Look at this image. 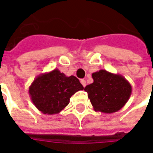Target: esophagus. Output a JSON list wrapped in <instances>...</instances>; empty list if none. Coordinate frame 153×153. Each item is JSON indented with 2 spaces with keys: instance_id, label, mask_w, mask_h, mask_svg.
I'll list each match as a JSON object with an SVG mask.
<instances>
[{
  "instance_id": "obj_1",
  "label": "esophagus",
  "mask_w": 153,
  "mask_h": 153,
  "mask_svg": "<svg viewBox=\"0 0 153 153\" xmlns=\"http://www.w3.org/2000/svg\"><path fill=\"white\" fill-rule=\"evenodd\" d=\"M80 82H81V83H82V85H83V87L86 86V81L84 79H81L80 80Z\"/></svg>"
}]
</instances>
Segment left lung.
Here are the masks:
<instances>
[{"label":"left lung","mask_w":153,"mask_h":153,"mask_svg":"<svg viewBox=\"0 0 153 153\" xmlns=\"http://www.w3.org/2000/svg\"><path fill=\"white\" fill-rule=\"evenodd\" d=\"M93 83L84 88L95 111L114 113L125 106L132 93L130 83L120 74L101 70L93 73Z\"/></svg>","instance_id":"1"}]
</instances>
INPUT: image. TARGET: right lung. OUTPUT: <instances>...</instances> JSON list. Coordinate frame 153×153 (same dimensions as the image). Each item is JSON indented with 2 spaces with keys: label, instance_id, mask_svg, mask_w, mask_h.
<instances>
[{
  "label": "right lung",
  "instance_id": "obj_1",
  "mask_svg": "<svg viewBox=\"0 0 153 153\" xmlns=\"http://www.w3.org/2000/svg\"><path fill=\"white\" fill-rule=\"evenodd\" d=\"M83 89V85L76 77H68L56 69L38 75L29 87L28 93L40 111L53 115L60 112L70 103L72 95Z\"/></svg>",
  "mask_w": 153,
  "mask_h": 153
}]
</instances>
